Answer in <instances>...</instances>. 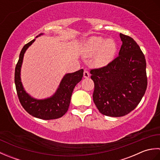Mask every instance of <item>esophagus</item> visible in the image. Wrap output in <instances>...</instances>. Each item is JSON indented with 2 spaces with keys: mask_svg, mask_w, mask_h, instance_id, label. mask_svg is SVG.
Returning a JSON list of instances; mask_svg holds the SVG:
<instances>
[{
  "mask_svg": "<svg viewBox=\"0 0 160 160\" xmlns=\"http://www.w3.org/2000/svg\"><path fill=\"white\" fill-rule=\"evenodd\" d=\"M84 78H89V76H90V73H89V72L88 71H87V70H85L84 71Z\"/></svg>",
  "mask_w": 160,
  "mask_h": 160,
  "instance_id": "esophagus-1",
  "label": "esophagus"
}]
</instances>
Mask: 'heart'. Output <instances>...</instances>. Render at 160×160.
I'll return each mask as SVG.
<instances>
[{
	"mask_svg": "<svg viewBox=\"0 0 160 160\" xmlns=\"http://www.w3.org/2000/svg\"><path fill=\"white\" fill-rule=\"evenodd\" d=\"M117 49V44L113 39L105 40L100 37H93L87 42L85 55L87 57L95 55L94 64L102 67L107 65L114 59Z\"/></svg>",
	"mask_w": 160,
	"mask_h": 160,
	"instance_id": "obj_1",
	"label": "heart"
}]
</instances>
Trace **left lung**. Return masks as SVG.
<instances>
[{
	"mask_svg": "<svg viewBox=\"0 0 160 160\" xmlns=\"http://www.w3.org/2000/svg\"><path fill=\"white\" fill-rule=\"evenodd\" d=\"M119 56L107 66L91 69L93 100L102 114L121 117L140 102L147 87L146 59L131 37L120 33Z\"/></svg>",
	"mask_w": 160,
	"mask_h": 160,
	"instance_id": "obj_1",
	"label": "left lung"
}]
</instances>
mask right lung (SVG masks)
Instances as JSON below:
<instances>
[{"instance_id": "add662e5", "label": "right lung", "mask_w": 160, "mask_h": 160, "mask_svg": "<svg viewBox=\"0 0 160 160\" xmlns=\"http://www.w3.org/2000/svg\"><path fill=\"white\" fill-rule=\"evenodd\" d=\"M42 34L43 33H40L36 38ZM34 41L35 39H33L23 47L20 53L19 60L16 64L14 81L17 95L22 107L32 116L47 120L61 118L66 113L69 108L73 89L82 80L84 70L80 69L74 73L65 74L56 93L50 98L38 100L30 96L23 88L20 79V69L24 54Z\"/></svg>"}]
</instances>
